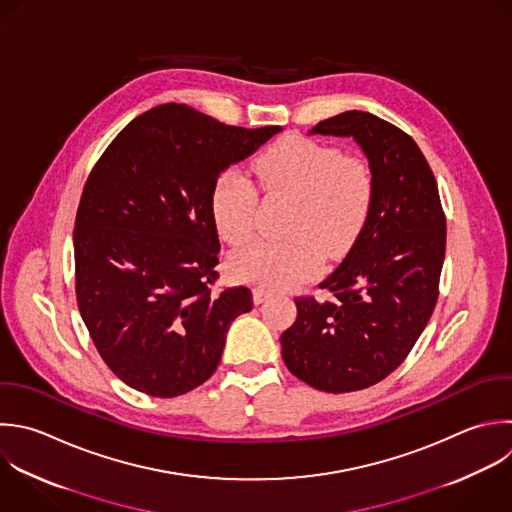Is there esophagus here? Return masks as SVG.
Masks as SVG:
<instances>
[{
	"label": "esophagus",
	"instance_id": "obj_1",
	"mask_svg": "<svg viewBox=\"0 0 512 512\" xmlns=\"http://www.w3.org/2000/svg\"><path fill=\"white\" fill-rule=\"evenodd\" d=\"M270 296H272V292H270L268 288H264V286H256V288H254V302H256V304L266 302Z\"/></svg>",
	"mask_w": 512,
	"mask_h": 512
}]
</instances>
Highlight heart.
I'll return each instance as SVG.
<instances>
[{"mask_svg":"<svg viewBox=\"0 0 512 512\" xmlns=\"http://www.w3.org/2000/svg\"><path fill=\"white\" fill-rule=\"evenodd\" d=\"M262 188L296 200L286 240H254L230 256L236 278L264 288H290L312 278L322 252L344 256L364 232L374 206V174L360 156H342L334 146L300 136L272 144L252 166ZM218 234L240 244L250 238L256 190L236 170L222 172L210 194Z\"/></svg>","mask_w":512,"mask_h":512,"instance_id":"b5f03b06","label":"heart"}]
</instances>
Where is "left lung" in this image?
Segmentation results:
<instances>
[{"label": "left lung", "instance_id": "left-lung-1", "mask_svg": "<svg viewBox=\"0 0 512 512\" xmlns=\"http://www.w3.org/2000/svg\"><path fill=\"white\" fill-rule=\"evenodd\" d=\"M310 134L354 138L376 184L364 232L320 284L334 298H294L296 322L280 336L296 378L340 394L386 378L422 334L438 300L446 218L426 158L400 128L350 110Z\"/></svg>", "mask_w": 512, "mask_h": 512}]
</instances>
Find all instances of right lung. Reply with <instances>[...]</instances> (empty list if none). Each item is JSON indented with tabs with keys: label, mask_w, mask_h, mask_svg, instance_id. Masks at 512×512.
I'll list each match as a JSON object with an SVG mask.
<instances>
[{
	"label": "right lung",
	"mask_w": 512,
	"mask_h": 512,
	"mask_svg": "<svg viewBox=\"0 0 512 512\" xmlns=\"http://www.w3.org/2000/svg\"><path fill=\"white\" fill-rule=\"evenodd\" d=\"M280 130L164 104L132 120L94 166L74 228L76 298L100 356L128 386L172 398L216 372L252 292L212 290V186Z\"/></svg>",
	"instance_id": "right-lung-1"
}]
</instances>
